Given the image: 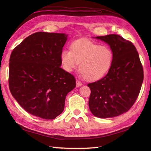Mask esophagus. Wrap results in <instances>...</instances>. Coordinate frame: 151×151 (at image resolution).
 <instances>
[{
    "mask_svg": "<svg viewBox=\"0 0 151 151\" xmlns=\"http://www.w3.org/2000/svg\"><path fill=\"white\" fill-rule=\"evenodd\" d=\"M82 85H83V83H82L80 81L77 79V80H76V86H77V87H80V86H81Z\"/></svg>",
    "mask_w": 151,
    "mask_h": 151,
    "instance_id": "1",
    "label": "esophagus"
}]
</instances>
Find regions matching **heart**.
Wrapping results in <instances>:
<instances>
[{
  "label": "heart",
  "mask_w": 151,
  "mask_h": 151,
  "mask_svg": "<svg viewBox=\"0 0 151 151\" xmlns=\"http://www.w3.org/2000/svg\"><path fill=\"white\" fill-rule=\"evenodd\" d=\"M70 50L60 53L63 68L72 72L78 67L85 79L98 81L106 75L113 61V53L108 47L96 44L88 40H79L71 44Z\"/></svg>",
  "instance_id": "1"
}]
</instances>
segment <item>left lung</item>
Wrapping results in <instances>:
<instances>
[{
	"instance_id": "left-lung-1",
	"label": "left lung",
	"mask_w": 151,
	"mask_h": 151,
	"mask_svg": "<svg viewBox=\"0 0 151 151\" xmlns=\"http://www.w3.org/2000/svg\"><path fill=\"white\" fill-rule=\"evenodd\" d=\"M108 43L113 61L108 74L89 83L90 111L95 116L112 118L127 112L137 99L144 79L139 53L131 42L118 35L96 36Z\"/></svg>"
}]
</instances>
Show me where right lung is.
<instances>
[{
  "label": "right lung",
  "mask_w": 151,
  "mask_h": 151,
  "mask_svg": "<svg viewBox=\"0 0 151 151\" xmlns=\"http://www.w3.org/2000/svg\"><path fill=\"white\" fill-rule=\"evenodd\" d=\"M63 33L37 32L14 48L9 59V86L25 111L52 120L64 109L68 93L75 88L74 76L60 68Z\"/></svg>",
  "instance_id": "1"
}]
</instances>
